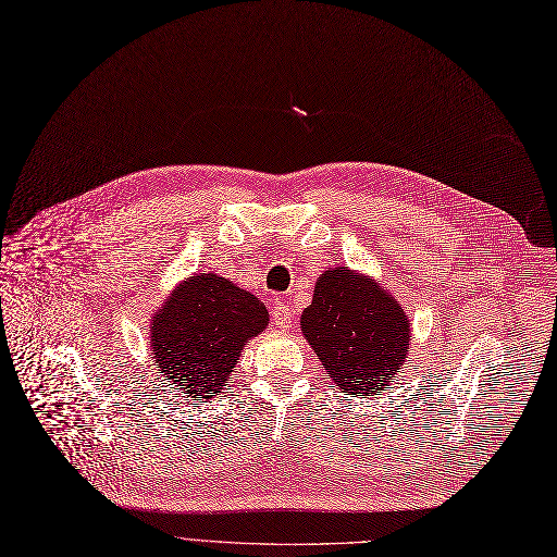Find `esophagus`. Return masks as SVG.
Returning a JSON list of instances; mask_svg holds the SVG:
<instances>
[{
    "instance_id": "obj_1",
    "label": "esophagus",
    "mask_w": 557,
    "mask_h": 557,
    "mask_svg": "<svg viewBox=\"0 0 557 557\" xmlns=\"http://www.w3.org/2000/svg\"><path fill=\"white\" fill-rule=\"evenodd\" d=\"M272 321H274V325L281 327V330H289L292 323H294V312H292V308L285 306V304H276L274 310H272Z\"/></svg>"
}]
</instances>
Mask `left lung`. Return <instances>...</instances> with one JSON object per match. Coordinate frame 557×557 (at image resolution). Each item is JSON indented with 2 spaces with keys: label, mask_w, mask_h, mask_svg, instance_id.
<instances>
[{
  "label": "left lung",
  "mask_w": 557,
  "mask_h": 557,
  "mask_svg": "<svg viewBox=\"0 0 557 557\" xmlns=\"http://www.w3.org/2000/svg\"><path fill=\"white\" fill-rule=\"evenodd\" d=\"M301 330L332 386L361 399L388 386L410 352V321L397 298L341 265L317 278Z\"/></svg>",
  "instance_id": "8db88e82"
}]
</instances>
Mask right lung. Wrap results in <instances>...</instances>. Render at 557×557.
<instances>
[{"label":"right lung","mask_w":557,"mask_h":557,"mask_svg":"<svg viewBox=\"0 0 557 557\" xmlns=\"http://www.w3.org/2000/svg\"><path fill=\"white\" fill-rule=\"evenodd\" d=\"M270 323L253 294L219 274L183 281L151 317L149 348L169 383L185 397L211 399L232 379L243 348Z\"/></svg>","instance_id":"1"}]
</instances>
